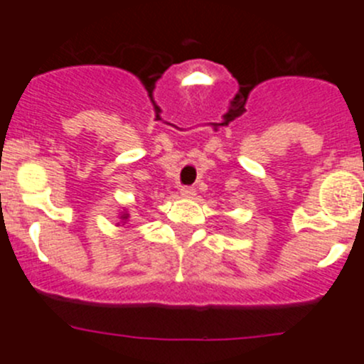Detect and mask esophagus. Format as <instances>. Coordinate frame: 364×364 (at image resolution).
I'll return each instance as SVG.
<instances>
[{
    "instance_id": "34e87169",
    "label": "esophagus",
    "mask_w": 364,
    "mask_h": 364,
    "mask_svg": "<svg viewBox=\"0 0 364 364\" xmlns=\"http://www.w3.org/2000/svg\"><path fill=\"white\" fill-rule=\"evenodd\" d=\"M181 196L183 197H193L196 196V188H193V186H183Z\"/></svg>"
}]
</instances>
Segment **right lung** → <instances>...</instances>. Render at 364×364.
<instances>
[{"mask_svg": "<svg viewBox=\"0 0 364 364\" xmlns=\"http://www.w3.org/2000/svg\"><path fill=\"white\" fill-rule=\"evenodd\" d=\"M123 218H127V216H123Z\"/></svg>", "mask_w": 364, "mask_h": 364, "instance_id": "1", "label": "right lung"}]
</instances>
